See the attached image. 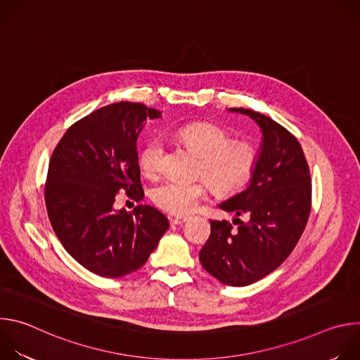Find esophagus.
Wrapping results in <instances>:
<instances>
[{"instance_id": "34e87169", "label": "esophagus", "mask_w": 360, "mask_h": 360, "mask_svg": "<svg viewBox=\"0 0 360 360\" xmlns=\"http://www.w3.org/2000/svg\"><path fill=\"white\" fill-rule=\"evenodd\" d=\"M188 219H189L188 217H175V218L172 219V224H174V225H182V224H185Z\"/></svg>"}]
</instances>
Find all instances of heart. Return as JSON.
<instances>
[{
	"mask_svg": "<svg viewBox=\"0 0 360 360\" xmlns=\"http://www.w3.org/2000/svg\"><path fill=\"white\" fill-rule=\"evenodd\" d=\"M176 135L200 157L199 172L219 192H235L249 181L256 165V150L252 145L232 142L225 129L203 122L188 124L179 128ZM164 153L162 141L148 142L139 153L141 171L149 178L157 176L162 169ZM208 188L205 179L195 182L165 179L152 189V199L171 214L185 215L207 196Z\"/></svg>",
	"mask_w": 360,
	"mask_h": 360,
	"instance_id": "1",
	"label": "heart"
}]
</instances>
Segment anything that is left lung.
<instances>
[{
  "instance_id": "1",
  "label": "left lung",
  "mask_w": 360,
  "mask_h": 360,
  "mask_svg": "<svg viewBox=\"0 0 360 360\" xmlns=\"http://www.w3.org/2000/svg\"><path fill=\"white\" fill-rule=\"evenodd\" d=\"M228 112L253 120L262 139L245 188L218 203L221 210L235 212L238 226L210 221L211 235L199 261L224 285L246 286L274 272L296 246L311 214L312 185L303 150L288 129L252 110ZM239 214L247 221L239 220Z\"/></svg>"
}]
</instances>
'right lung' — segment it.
Here are the masks:
<instances>
[{
	"mask_svg": "<svg viewBox=\"0 0 360 360\" xmlns=\"http://www.w3.org/2000/svg\"><path fill=\"white\" fill-rule=\"evenodd\" d=\"M161 117L135 102L102 107L74 124L49 160V222L65 250L98 276L121 278L139 269L169 228L150 205L132 212L114 208L122 189L143 199L136 141L146 120Z\"/></svg>",
	"mask_w": 360,
	"mask_h": 360,
	"instance_id": "add662e5",
	"label": "right lung"
}]
</instances>
